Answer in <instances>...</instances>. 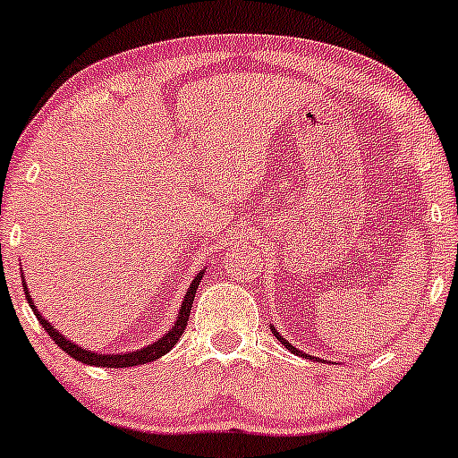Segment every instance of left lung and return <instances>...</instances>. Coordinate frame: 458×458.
Segmentation results:
<instances>
[{
  "instance_id": "8db88e82",
  "label": "left lung",
  "mask_w": 458,
  "mask_h": 458,
  "mask_svg": "<svg viewBox=\"0 0 458 458\" xmlns=\"http://www.w3.org/2000/svg\"><path fill=\"white\" fill-rule=\"evenodd\" d=\"M273 335H276V337H277V342H282V344H284V346H286V348H289V351H291V352H295V355H304V352H300V351H298V348H295V346H291V344H289V342H286V339H284V337H282V335H280V333H277V331H276V328H273ZM304 357H309V360H313V361H322V360H319V357H313V355H304Z\"/></svg>"
}]
</instances>
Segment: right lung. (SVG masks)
<instances>
[{
    "label": "right lung",
    "instance_id": "obj_1",
    "mask_svg": "<svg viewBox=\"0 0 458 458\" xmlns=\"http://www.w3.org/2000/svg\"><path fill=\"white\" fill-rule=\"evenodd\" d=\"M202 273H205V271L198 273V276L194 277V282H191V284H190V289H187L185 300H182L181 310H178V318H176V322H174V327L169 328V331L165 333L163 337L158 339V342L149 344V346L139 348V351L121 352V355H101V352L86 351V348L77 346V344H74V342L65 339V335H61L59 331H56L53 324H50L48 319H46L44 315L39 313V309H37L35 301H32L30 293H28V289H23V293H26L28 304H30V309L35 310L37 319H39V324H41V327H44V331L48 333L50 337L55 339L56 346H59L61 351L68 352V355L72 357V360L81 361V364H88V366H103V369H130V366H139V364H148V361H157L158 357H163L165 352H169L174 346H176V342H178V339H181V335L185 333L187 322H190L191 304H194L196 289H198V284H200V280H202Z\"/></svg>",
    "mask_w": 458,
    "mask_h": 458
}]
</instances>
